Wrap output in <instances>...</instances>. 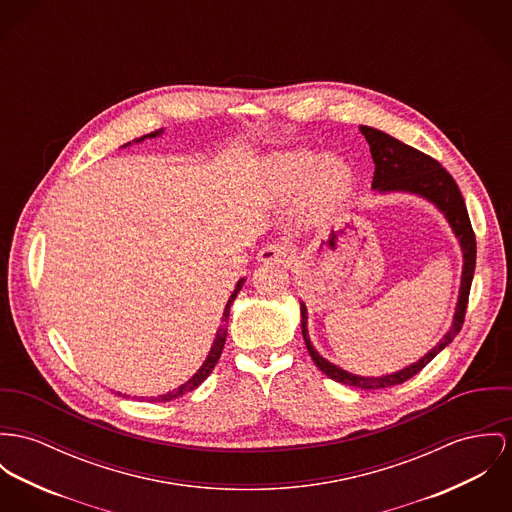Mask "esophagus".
I'll list each match as a JSON object with an SVG mask.
<instances>
[{"label": "esophagus", "mask_w": 512, "mask_h": 512, "mask_svg": "<svg viewBox=\"0 0 512 512\" xmlns=\"http://www.w3.org/2000/svg\"><path fill=\"white\" fill-rule=\"evenodd\" d=\"M290 257V247L282 241H273L267 243L261 251H259V261L263 263H284Z\"/></svg>", "instance_id": "obj_1"}]
</instances>
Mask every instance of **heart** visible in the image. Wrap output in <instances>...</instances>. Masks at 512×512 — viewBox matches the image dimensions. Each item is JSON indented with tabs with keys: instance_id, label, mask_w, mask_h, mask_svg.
<instances>
[{
	"instance_id": "obj_1",
	"label": "heart",
	"mask_w": 512,
	"mask_h": 512,
	"mask_svg": "<svg viewBox=\"0 0 512 512\" xmlns=\"http://www.w3.org/2000/svg\"><path fill=\"white\" fill-rule=\"evenodd\" d=\"M269 185L276 198H292L302 189V206L310 214H321L335 206L351 189V169L345 159L296 150L278 154L267 165Z\"/></svg>"
}]
</instances>
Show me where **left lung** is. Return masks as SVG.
Returning <instances> with one entry per match:
<instances>
[{
	"label": "left lung",
	"mask_w": 512,
	"mask_h": 512,
	"mask_svg": "<svg viewBox=\"0 0 512 512\" xmlns=\"http://www.w3.org/2000/svg\"><path fill=\"white\" fill-rule=\"evenodd\" d=\"M360 132L364 134L366 142L370 144V154L376 163L374 171V181L372 187L378 191H407L415 193L421 197L429 198L434 202L448 218L452 230L456 237L460 239L462 251H464V273H462V286H460V298L456 306V314L450 331L440 339V343L434 347L433 351L425 354L419 362L395 372L388 376L380 378H362L354 376L339 366L327 362L323 356H319L310 343L308 337V312L306 306H302V335L308 347V353L312 356L315 366L329 376L335 382H341L345 386H354L360 390H384L392 388L397 384L407 382L415 374H419L436 354L440 353L446 345L452 343V339L460 333L464 319H466V310H468V298H470V288H472L473 271H475V234H473L472 222L468 216V208L464 197L454 181V177L436 161V159L395 140L394 136L370 128V126H360Z\"/></svg>",
	"instance_id": "left-lung-1"
}]
</instances>
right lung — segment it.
I'll list each match as a JSON object with an SVG mask.
<instances>
[{
	"mask_svg": "<svg viewBox=\"0 0 512 512\" xmlns=\"http://www.w3.org/2000/svg\"><path fill=\"white\" fill-rule=\"evenodd\" d=\"M159 130H154V132H150V134H146L148 138H156L158 136ZM146 136H142V140L146 138ZM124 146H128V144H124ZM241 284H243V278L237 282V288L234 290V294L230 296V300H228V304H226V310H224V317H222V327L218 329V335H216V341H214V345H212V351L208 354V358L204 360V364L200 366V370H198L197 374L187 382V384H183V386H179L177 390H173V392H169V394L159 395L156 397V401H171V399H175V397H179V395L187 394V392H193L195 388H198L208 376H210V372L214 370V366H216V362H218V358H220V354H222V349H224V343H226V333H228V317H230V306H232V302L236 300L237 292H239V288H241Z\"/></svg>",
	"mask_w": 512,
	"mask_h": 512,
	"instance_id": "obj_1",
	"label": "right lung"
}]
</instances>
